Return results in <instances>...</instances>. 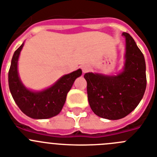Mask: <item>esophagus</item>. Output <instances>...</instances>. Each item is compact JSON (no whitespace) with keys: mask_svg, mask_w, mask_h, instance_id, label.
I'll return each instance as SVG.
<instances>
[{"mask_svg":"<svg viewBox=\"0 0 157 157\" xmlns=\"http://www.w3.org/2000/svg\"><path fill=\"white\" fill-rule=\"evenodd\" d=\"M90 70V67L89 65H82V71L83 73H86Z\"/></svg>","mask_w":157,"mask_h":157,"instance_id":"obj_1","label":"esophagus"}]
</instances>
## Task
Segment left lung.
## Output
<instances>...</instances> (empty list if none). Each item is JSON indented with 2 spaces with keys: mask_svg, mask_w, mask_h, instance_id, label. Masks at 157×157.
I'll return each mask as SVG.
<instances>
[{
  "mask_svg": "<svg viewBox=\"0 0 157 157\" xmlns=\"http://www.w3.org/2000/svg\"><path fill=\"white\" fill-rule=\"evenodd\" d=\"M125 63L117 75L86 73L90 106L97 116L116 120L134 110L146 88L145 61L133 37L126 32Z\"/></svg>",
  "mask_w": 157,
  "mask_h": 157,
  "instance_id": "1",
  "label": "left lung"
}]
</instances>
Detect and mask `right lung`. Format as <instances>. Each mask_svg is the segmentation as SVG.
Returning a JSON list of instances; mask_svg holds the SVG:
<instances>
[{
	"instance_id": "right-lung-1",
	"label": "right lung",
	"mask_w": 157,
	"mask_h": 157,
	"mask_svg": "<svg viewBox=\"0 0 157 157\" xmlns=\"http://www.w3.org/2000/svg\"><path fill=\"white\" fill-rule=\"evenodd\" d=\"M23 47V43L14 52L8 71V86L12 98L20 110L32 119L43 120L53 117L63 109L67 94L75 80L81 76L82 70L78 69L65 75L45 90L31 91L23 86L18 74V59Z\"/></svg>"
}]
</instances>
